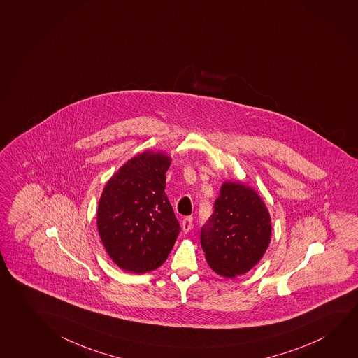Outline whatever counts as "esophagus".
Returning a JSON list of instances; mask_svg holds the SVG:
<instances>
[{"instance_id":"34e87169","label":"esophagus","mask_w":358,"mask_h":358,"mask_svg":"<svg viewBox=\"0 0 358 358\" xmlns=\"http://www.w3.org/2000/svg\"><path fill=\"white\" fill-rule=\"evenodd\" d=\"M192 217H186L185 220H182V229H183V231H185V233H188V231L192 229Z\"/></svg>"}]
</instances>
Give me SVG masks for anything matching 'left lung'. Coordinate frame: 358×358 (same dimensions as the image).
Returning a JSON list of instances; mask_svg holds the SVG:
<instances>
[{
  "mask_svg": "<svg viewBox=\"0 0 358 358\" xmlns=\"http://www.w3.org/2000/svg\"><path fill=\"white\" fill-rule=\"evenodd\" d=\"M270 222L268 208L253 188L241 182H224L215 212L201 231L209 266L226 278L248 273L269 247Z\"/></svg>",
  "mask_w": 358,
  "mask_h": 358,
  "instance_id": "8db88e82",
  "label": "left lung"
}]
</instances>
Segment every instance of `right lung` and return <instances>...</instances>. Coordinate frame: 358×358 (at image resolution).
<instances>
[{"label":"right lung","mask_w":358,"mask_h":358,"mask_svg":"<svg viewBox=\"0 0 358 358\" xmlns=\"http://www.w3.org/2000/svg\"><path fill=\"white\" fill-rule=\"evenodd\" d=\"M171 159L145 151L105 185L96 224L106 253L120 269L143 274L165 263L181 227L165 193Z\"/></svg>","instance_id":"1"}]
</instances>
